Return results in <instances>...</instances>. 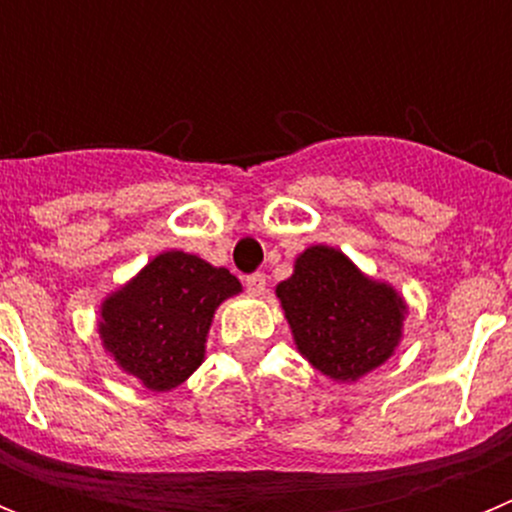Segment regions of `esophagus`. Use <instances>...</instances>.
Listing matches in <instances>:
<instances>
[{"instance_id":"esophagus-1","label":"esophagus","mask_w":512,"mask_h":512,"mask_svg":"<svg viewBox=\"0 0 512 512\" xmlns=\"http://www.w3.org/2000/svg\"><path fill=\"white\" fill-rule=\"evenodd\" d=\"M243 284H246V289L251 292V295H264L266 277L261 274V271H256V274H248V277L243 279Z\"/></svg>"}]
</instances>
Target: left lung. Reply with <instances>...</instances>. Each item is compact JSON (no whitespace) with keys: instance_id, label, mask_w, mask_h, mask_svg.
Segmentation results:
<instances>
[{"instance_id":"8db88e82","label":"left lung","mask_w":512,"mask_h":512,"mask_svg":"<svg viewBox=\"0 0 512 512\" xmlns=\"http://www.w3.org/2000/svg\"><path fill=\"white\" fill-rule=\"evenodd\" d=\"M277 295L302 356L341 382L372 372L400 341L405 305L395 289L366 279L336 248H307Z\"/></svg>"}]
</instances>
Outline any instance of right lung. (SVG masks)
Returning <instances> with one entry per match:
<instances>
[{"mask_svg":"<svg viewBox=\"0 0 512 512\" xmlns=\"http://www.w3.org/2000/svg\"><path fill=\"white\" fill-rule=\"evenodd\" d=\"M238 289L228 269L182 251L161 253L104 300V346L148 390H174L202 364L215 307Z\"/></svg>","mask_w":512,"mask_h":512,"instance_id":"right-lung-1","label":"right lung"}]
</instances>
